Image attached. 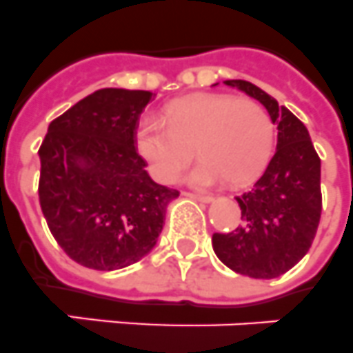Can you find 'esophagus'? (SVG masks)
Masks as SVG:
<instances>
[{
    "instance_id": "34e87169",
    "label": "esophagus",
    "mask_w": 353,
    "mask_h": 353,
    "mask_svg": "<svg viewBox=\"0 0 353 353\" xmlns=\"http://www.w3.org/2000/svg\"><path fill=\"white\" fill-rule=\"evenodd\" d=\"M185 195H188V197H192V199H195V201H201V203H212V201H213V197H212V195L192 194V192H186Z\"/></svg>"
}]
</instances>
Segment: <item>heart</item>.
<instances>
[{"label": "heart", "instance_id": "b5f03b06", "mask_svg": "<svg viewBox=\"0 0 353 353\" xmlns=\"http://www.w3.org/2000/svg\"><path fill=\"white\" fill-rule=\"evenodd\" d=\"M201 154L183 181L212 186L250 183L271 158L274 121L268 109L232 94H201L170 103L163 120L143 117L136 127V149L152 176L170 181L192 156Z\"/></svg>", "mask_w": 353, "mask_h": 353}]
</instances>
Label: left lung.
<instances>
[{
    "mask_svg": "<svg viewBox=\"0 0 353 353\" xmlns=\"http://www.w3.org/2000/svg\"><path fill=\"white\" fill-rule=\"evenodd\" d=\"M268 109L276 123V152L253 188L235 197L241 224L213 233L224 265L251 278H276L303 259L321 217V159L307 127L285 105L248 81H224Z\"/></svg>",
    "mask_w": 353,
    "mask_h": 353,
    "instance_id": "1",
    "label": "left lung"
}]
</instances>
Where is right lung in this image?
<instances>
[{
	"label": "right lung",
	"mask_w": 353,
	"mask_h": 353,
	"mask_svg": "<svg viewBox=\"0 0 353 353\" xmlns=\"http://www.w3.org/2000/svg\"><path fill=\"white\" fill-rule=\"evenodd\" d=\"M156 94L103 88L48 125L39 149V203L77 263L114 271L150 253L179 192L150 179L134 132Z\"/></svg>",
	"instance_id": "right-lung-1"
}]
</instances>
